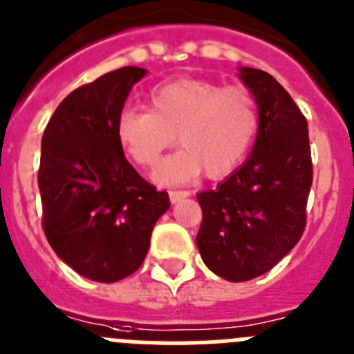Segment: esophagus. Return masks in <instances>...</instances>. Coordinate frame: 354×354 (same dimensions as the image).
Instances as JSON below:
<instances>
[{"instance_id":"34e87169","label":"esophagus","mask_w":354,"mask_h":354,"mask_svg":"<svg viewBox=\"0 0 354 354\" xmlns=\"http://www.w3.org/2000/svg\"><path fill=\"white\" fill-rule=\"evenodd\" d=\"M187 196H190L189 190H169V199H171V203H178L180 199L187 198Z\"/></svg>"}]
</instances>
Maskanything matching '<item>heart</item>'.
I'll return each instance as SVG.
<instances>
[{
	"label": "heart",
	"instance_id": "heart-1",
	"mask_svg": "<svg viewBox=\"0 0 354 354\" xmlns=\"http://www.w3.org/2000/svg\"><path fill=\"white\" fill-rule=\"evenodd\" d=\"M258 126L250 88L181 78L153 88L149 110H122L115 133L126 155L142 167H155L178 137L183 147L160 165L155 180L183 183L203 171L212 180L232 174L253 146Z\"/></svg>",
	"mask_w": 354,
	"mask_h": 354
}]
</instances>
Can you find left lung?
Segmentation results:
<instances>
[{
    "label": "left lung",
    "mask_w": 354,
    "mask_h": 354,
    "mask_svg": "<svg viewBox=\"0 0 354 354\" xmlns=\"http://www.w3.org/2000/svg\"><path fill=\"white\" fill-rule=\"evenodd\" d=\"M260 112L250 156L215 189L198 194L196 244L212 272L228 281L266 274L299 242L312 187L308 122L269 73L239 67Z\"/></svg>",
    "instance_id": "obj_1"
}]
</instances>
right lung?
<instances>
[{
    "instance_id": "obj_1",
    "label": "right lung",
    "mask_w": 354,
    "mask_h": 354,
    "mask_svg": "<svg viewBox=\"0 0 354 354\" xmlns=\"http://www.w3.org/2000/svg\"><path fill=\"white\" fill-rule=\"evenodd\" d=\"M142 67L126 66L73 91L42 135V226L60 260L113 283L142 266L156 221L171 207L126 160L115 122Z\"/></svg>"
}]
</instances>
